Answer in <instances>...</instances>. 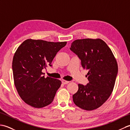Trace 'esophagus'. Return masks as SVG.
<instances>
[{
    "mask_svg": "<svg viewBox=\"0 0 130 130\" xmlns=\"http://www.w3.org/2000/svg\"><path fill=\"white\" fill-rule=\"evenodd\" d=\"M69 82H70L67 81V80H62V84H67L69 83Z\"/></svg>",
    "mask_w": 130,
    "mask_h": 130,
    "instance_id": "obj_1",
    "label": "esophagus"
}]
</instances>
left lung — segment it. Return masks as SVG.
<instances>
[{
    "instance_id": "obj_1",
    "label": "left lung",
    "mask_w": 130,
    "mask_h": 130,
    "mask_svg": "<svg viewBox=\"0 0 130 130\" xmlns=\"http://www.w3.org/2000/svg\"><path fill=\"white\" fill-rule=\"evenodd\" d=\"M71 51L81 60L88 70L89 83L78 84V92L73 95L76 106L86 111L97 109L106 102L113 90L118 73L116 59L106 43L100 38L75 40Z\"/></svg>"
}]
</instances>
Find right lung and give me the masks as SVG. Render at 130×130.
I'll list each match as a JSON object with an SVG mask.
<instances>
[{
	"label": "right lung",
	"mask_w": 130,
	"mask_h": 130,
	"mask_svg": "<svg viewBox=\"0 0 130 130\" xmlns=\"http://www.w3.org/2000/svg\"><path fill=\"white\" fill-rule=\"evenodd\" d=\"M67 43L27 39L18 47L12 62L14 83L26 104L40 108L53 101L61 82L45 78L42 70L51 66L56 54Z\"/></svg>",
	"instance_id": "1"
}]
</instances>
